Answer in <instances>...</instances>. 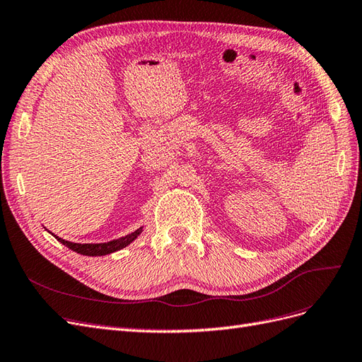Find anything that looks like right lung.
I'll use <instances>...</instances> for the list:
<instances>
[{"mask_svg":"<svg viewBox=\"0 0 362 362\" xmlns=\"http://www.w3.org/2000/svg\"><path fill=\"white\" fill-rule=\"evenodd\" d=\"M141 233V228H139L137 231L131 233L125 237H120L116 240H112V242H107V243H71L66 242V240L59 238L56 237L60 243H63L64 246H68L69 249H72L76 254H81V255H87V257H101V255H108L112 254V252H116L119 249H124L125 246H128L133 240L137 238V235Z\"/></svg>","mask_w":362,"mask_h":362,"instance_id":"obj_1","label":"right lung"}]
</instances>
